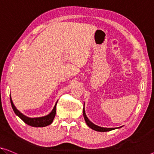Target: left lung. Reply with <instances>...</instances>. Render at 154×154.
Wrapping results in <instances>:
<instances>
[{
    "instance_id": "1",
    "label": "left lung",
    "mask_w": 154,
    "mask_h": 154,
    "mask_svg": "<svg viewBox=\"0 0 154 154\" xmlns=\"http://www.w3.org/2000/svg\"><path fill=\"white\" fill-rule=\"evenodd\" d=\"M83 115H84L85 121H86L87 125H88L89 127H91V128H93V130L97 131H100V132L110 131L113 130V129H115V128H104V127H98V126H97V125H94V124L92 123L91 122L88 120V118H87V117H86V113H85L84 108L83 109Z\"/></svg>"
}]
</instances>
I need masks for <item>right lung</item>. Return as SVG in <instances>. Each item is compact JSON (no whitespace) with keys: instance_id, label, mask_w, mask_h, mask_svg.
Instances as JSON below:
<instances>
[{"instance_id":"right-lung-1","label":"right lung","mask_w":154,"mask_h":154,"mask_svg":"<svg viewBox=\"0 0 154 154\" xmlns=\"http://www.w3.org/2000/svg\"><path fill=\"white\" fill-rule=\"evenodd\" d=\"M57 102H58V101H57ZM10 102L11 104V107H12L13 109V111H14L16 115H17V116L19 117V118L21 119L25 123L29 126H31V127H46V126L50 125V124L52 122V121H53L55 117V114H56L57 103L56 104H55L54 109H52V111H51V113L48 114V116H44V117H41V118H28V117H26V116H24V115H23L19 111H18L17 108H16L14 106V105L11 97H10Z\"/></svg>"}]
</instances>
